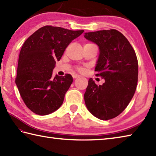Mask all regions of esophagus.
<instances>
[{
  "mask_svg": "<svg viewBox=\"0 0 156 156\" xmlns=\"http://www.w3.org/2000/svg\"><path fill=\"white\" fill-rule=\"evenodd\" d=\"M80 75H78V74H74L73 75V78H78V77H80Z\"/></svg>",
  "mask_w": 156,
  "mask_h": 156,
  "instance_id": "esophagus-1",
  "label": "esophagus"
}]
</instances>
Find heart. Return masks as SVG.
<instances>
[{
    "mask_svg": "<svg viewBox=\"0 0 156 156\" xmlns=\"http://www.w3.org/2000/svg\"><path fill=\"white\" fill-rule=\"evenodd\" d=\"M92 44L88 43V44ZM78 69L79 71H80V72H83V71H84V69L82 68H78Z\"/></svg>",
    "mask_w": 156,
    "mask_h": 156,
    "instance_id": "obj_1",
    "label": "heart"
}]
</instances>
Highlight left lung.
Listing matches in <instances>:
<instances>
[{"mask_svg":"<svg viewBox=\"0 0 156 156\" xmlns=\"http://www.w3.org/2000/svg\"><path fill=\"white\" fill-rule=\"evenodd\" d=\"M84 37L99 46L94 71L105 79L102 85L89 79L85 104L94 116L110 120L126 109L135 93L139 73L135 51L122 34L114 29L85 33Z\"/></svg>","mask_w":156,"mask_h":156,"instance_id":"obj_1","label":"left lung"}]
</instances>
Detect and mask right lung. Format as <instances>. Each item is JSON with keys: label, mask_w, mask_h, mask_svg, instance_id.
Masks as SVG:
<instances>
[{"label": "right lung", "mask_w": 156, "mask_h": 156, "mask_svg": "<svg viewBox=\"0 0 156 156\" xmlns=\"http://www.w3.org/2000/svg\"><path fill=\"white\" fill-rule=\"evenodd\" d=\"M84 30L45 26L29 36L21 48L15 83L27 108L36 114H51L60 108L72 76H53L56 61Z\"/></svg>", "instance_id": "right-lung-1"}]
</instances>
